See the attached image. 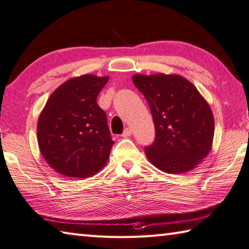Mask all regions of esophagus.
Segmentation results:
<instances>
[{
  "label": "esophagus",
  "mask_w": 249,
  "mask_h": 249,
  "mask_svg": "<svg viewBox=\"0 0 249 249\" xmlns=\"http://www.w3.org/2000/svg\"><path fill=\"white\" fill-rule=\"evenodd\" d=\"M131 133H133V131H131V129L129 127H127V128L124 130V133H123V135H122V136H123L124 138H128V137L131 136Z\"/></svg>",
  "instance_id": "34e87169"
}]
</instances>
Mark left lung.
Masks as SVG:
<instances>
[{
    "label": "left lung",
    "mask_w": 249,
    "mask_h": 249,
    "mask_svg": "<svg viewBox=\"0 0 249 249\" xmlns=\"http://www.w3.org/2000/svg\"><path fill=\"white\" fill-rule=\"evenodd\" d=\"M155 125L154 143L145 155L160 170L181 174L195 169L212 149L214 116L192 82L178 75L133 76Z\"/></svg>",
    "instance_id": "8db88e82"
}]
</instances>
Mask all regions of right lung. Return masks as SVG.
<instances>
[{
	"instance_id": "1",
	"label": "right lung",
	"mask_w": 249,
	"mask_h": 249,
	"mask_svg": "<svg viewBox=\"0 0 249 249\" xmlns=\"http://www.w3.org/2000/svg\"><path fill=\"white\" fill-rule=\"evenodd\" d=\"M109 77L83 75L50 95L37 123V141L48 165L68 178H89L106 166L114 141L96 102Z\"/></svg>"
}]
</instances>
